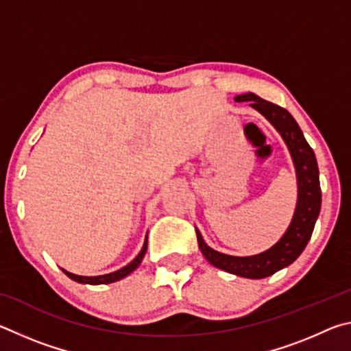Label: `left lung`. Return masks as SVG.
<instances>
[{"label": "left lung", "mask_w": 351, "mask_h": 351, "mask_svg": "<svg viewBox=\"0 0 351 351\" xmlns=\"http://www.w3.org/2000/svg\"><path fill=\"white\" fill-rule=\"evenodd\" d=\"M235 102H247L249 106L257 110L277 130L287 144L297 178V203L294 215L288 229L285 230V234L276 245L257 255H247V257H237V255L215 251L207 246L197 228L195 230H197L199 251L215 268L245 278H265L295 261L311 239L314 224H316L320 212V203H322L319 167L316 154L308 145L299 123L287 110L258 97L254 93L240 94L235 97Z\"/></svg>", "instance_id": "obj_1"}]
</instances>
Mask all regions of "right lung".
<instances>
[{"mask_svg":"<svg viewBox=\"0 0 351 351\" xmlns=\"http://www.w3.org/2000/svg\"><path fill=\"white\" fill-rule=\"evenodd\" d=\"M147 237L145 235V240H144V245H142L141 252L136 255V258L133 261H130L127 266H123V268L117 269L114 272H110V274H104V276H94V277H88V276H77L73 274V272H69L66 269H62L64 274H66L69 278H73L74 282H79L83 285H106V283H112V282H117L121 280V278H125L127 276L132 274L133 271L138 269V266L142 263V258H144V255L147 252Z\"/></svg>","mask_w":351,"mask_h":351,"instance_id":"add662e5","label":"right lung"}]
</instances>
